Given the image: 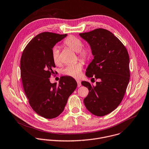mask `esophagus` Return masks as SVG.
Wrapping results in <instances>:
<instances>
[{
  "label": "esophagus",
  "instance_id": "esophagus-1",
  "mask_svg": "<svg viewBox=\"0 0 149 149\" xmlns=\"http://www.w3.org/2000/svg\"><path fill=\"white\" fill-rule=\"evenodd\" d=\"M77 87H79L81 86V82L79 81V80H77Z\"/></svg>",
  "mask_w": 149,
  "mask_h": 149
}]
</instances>
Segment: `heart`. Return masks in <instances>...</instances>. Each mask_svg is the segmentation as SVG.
I'll return each mask as SVG.
<instances>
[{
  "label": "heart",
  "instance_id": "b5f03b06",
  "mask_svg": "<svg viewBox=\"0 0 149 149\" xmlns=\"http://www.w3.org/2000/svg\"><path fill=\"white\" fill-rule=\"evenodd\" d=\"M64 46L77 52L78 56L84 61H88L91 56V51L87 48L83 47V41L73 35H70L66 38L63 42ZM52 59L54 63L56 65H59L61 63L59 50L55 47L52 50L51 52ZM83 68V63L79 61L73 64L67 65L62 70V73L64 75L78 78L80 76Z\"/></svg>",
  "mask_w": 149,
  "mask_h": 149
}]
</instances>
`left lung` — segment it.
<instances>
[{
	"label": "left lung",
	"mask_w": 149,
	"mask_h": 149,
	"mask_svg": "<svg viewBox=\"0 0 149 149\" xmlns=\"http://www.w3.org/2000/svg\"><path fill=\"white\" fill-rule=\"evenodd\" d=\"M80 36L90 44L94 56L86 74L93 80H99L95 86L88 81L81 82L89 90L84 103L91 113L103 116L116 109L125 95L130 77L128 51L105 29L81 33Z\"/></svg>",
	"instance_id": "obj_1"
}]
</instances>
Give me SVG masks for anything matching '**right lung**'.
Masks as SVG:
<instances>
[{"mask_svg":"<svg viewBox=\"0 0 149 149\" xmlns=\"http://www.w3.org/2000/svg\"><path fill=\"white\" fill-rule=\"evenodd\" d=\"M45 32L32 39L21 58V77L24 92L32 109L48 119L58 116L64 110L69 97L77 87L72 77L62 76L58 84L49 78L56 73L51 52L54 45L66 36Z\"/></svg>","mask_w":149,"mask_h":149,"instance_id":"right-lung-1","label":"right lung"}]
</instances>
